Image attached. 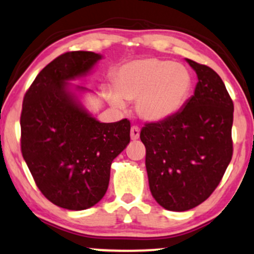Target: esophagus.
<instances>
[{"label":"esophagus","instance_id":"34e87169","mask_svg":"<svg viewBox=\"0 0 254 254\" xmlns=\"http://www.w3.org/2000/svg\"><path fill=\"white\" fill-rule=\"evenodd\" d=\"M140 135V128L138 126L130 127V138L132 140H138Z\"/></svg>","mask_w":254,"mask_h":254}]
</instances>
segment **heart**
Here are the masks:
<instances>
[{
    "label": "heart",
    "mask_w": 254,
    "mask_h": 254,
    "mask_svg": "<svg viewBox=\"0 0 254 254\" xmlns=\"http://www.w3.org/2000/svg\"><path fill=\"white\" fill-rule=\"evenodd\" d=\"M189 70L158 58L128 62L118 68L114 88L107 89L110 103L119 109L136 100V110L147 121H160L181 108L191 89Z\"/></svg>",
    "instance_id": "1"
}]
</instances>
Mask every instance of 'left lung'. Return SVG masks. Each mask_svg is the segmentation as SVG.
Wrapping results in <instances>:
<instances>
[{
    "mask_svg": "<svg viewBox=\"0 0 254 254\" xmlns=\"http://www.w3.org/2000/svg\"><path fill=\"white\" fill-rule=\"evenodd\" d=\"M198 77L195 94L182 110L140 132L154 199L186 211L204 202L221 182L233 156L234 104L213 68L187 59Z\"/></svg>",
    "mask_w": 254,
    "mask_h": 254,
    "instance_id": "obj_1",
    "label": "left lung"
}]
</instances>
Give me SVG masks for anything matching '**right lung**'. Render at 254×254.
<instances>
[{
    "label": "right lung",
    "mask_w": 254,
    "mask_h": 254,
    "mask_svg": "<svg viewBox=\"0 0 254 254\" xmlns=\"http://www.w3.org/2000/svg\"><path fill=\"white\" fill-rule=\"evenodd\" d=\"M101 58L88 51L63 53L39 72L23 97L22 157L41 193L68 210L101 201L112 162L130 140L129 120L98 122L67 90L66 80L86 73Z\"/></svg>",
    "instance_id": "right-lung-1"
}]
</instances>
